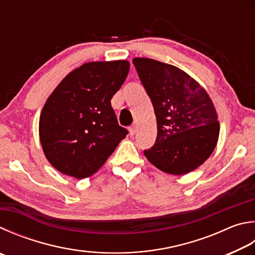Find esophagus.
<instances>
[{"label":"esophagus","instance_id":"esophagus-1","mask_svg":"<svg viewBox=\"0 0 255 255\" xmlns=\"http://www.w3.org/2000/svg\"><path fill=\"white\" fill-rule=\"evenodd\" d=\"M136 129H137L136 125H132V126L129 127V133H130L131 136H133V135H135V132H136Z\"/></svg>","mask_w":255,"mask_h":255}]
</instances>
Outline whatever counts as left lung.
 Segmentation results:
<instances>
[{
	"instance_id": "obj_1",
	"label": "left lung",
	"mask_w": 255,
	"mask_h": 255,
	"mask_svg": "<svg viewBox=\"0 0 255 255\" xmlns=\"http://www.w3.org/2000/svg\"><path fill=\"white\" fill-rule=\"evenodd\" d=\"M149 96L157 120V138L146 158L172 175L196 169L211 156L220 123L210 96L200 83L179 68L157 60H132Z\"/></svg>"
}]
</instances>
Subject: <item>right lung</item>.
Listing matches in <instances>:
<instances>
[{
    "label": "right lung",
    "instance_id": "obj_1",
    "mask_svg": "<svg viewBox=\"0 0 255 255\" xmlns=\"http://www.w3.org/2000/svg\"><path fill=\"white\" fill-rule=\"evenodd\" d=\"M126 60L96 61L75 69L42 108L39 135L49 163L64 175H94L128 130L119 126L110 100L126 80Z\"/></svg>",
    "mask_w": 255,
    "mask_h": 255
}]
</instances>
